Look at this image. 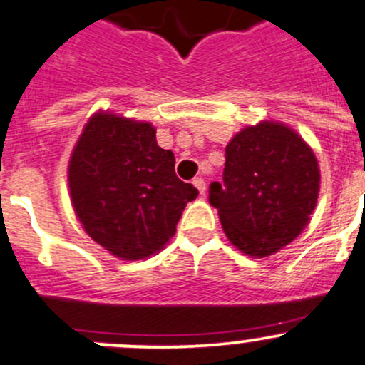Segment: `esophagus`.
<instances>
[{"mask_svg": "<svg viewBox=\"0 0 365 365\" xmlns=\"http://www.w3.org/2000/svg\"><path fill=\"white\" fill-rule=\"evenodd\" d=\"M192 183H194V187H196V189L200 190V194H203L205 190H207V183H205L203 178H194Z\"/></svg>", "mask_w": 365, "mask_h": 365, "instance_id": "1", "label": "esophagus"}]
</instances>
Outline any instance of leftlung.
Masks as SVG:
<instances>
[{"instance_id": "left-lung-1", "label": "left lung", "mask_w": 365, "mask_h": 365, "mask_svg": "<svg viewBox=\"0 0 365 365\" xmlns=\"http://www.w3.org/2000/svg\"><path fill=\"white\" fill-rule=\"evenodd\" d=\"M225 183L210 185L230 242L251 258L291 244L310 222L319 197L321 171L312 148L278 121L246 126L226 146Z\"/></svg>"}]
</instances>
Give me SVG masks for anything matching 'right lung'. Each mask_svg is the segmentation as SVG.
<instances>
[{
  "label": "right lung",
  "instance_id": "1",
  "mask_svg": "<svg viewBox=\"0 0 365 365\" xmlns=\"http://www.w3.org/2000/svg\"><path fill=\"white\" fill-rule=\"evenodd\" d=\"M71 205L87 235L121 260L158 253L197 189L175 173L157 130L108 110L88 118L67 164Z\"/></svg>",
  "mask_w": 365,
  "mask_h": 365
}]
</instances>
